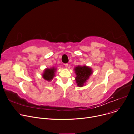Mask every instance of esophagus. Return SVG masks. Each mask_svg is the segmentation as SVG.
Returning <instances> with one entry per match:
<instances>
[{
    "label": "esophagus",
    "instance_id": "obj_1",
    "mask_svg": "<svg viewBox=\"0 0 134 134\" xmlns=\"http://www.w3.org/2000/svg\"><path fill=\"white\" fill-rule=\"evenodd\" d=\"M65 66L67 68V67H68V64H65Z\"/></svg>",
    "mask_w": 134,
    "mask_h": 134
}]
</instances>
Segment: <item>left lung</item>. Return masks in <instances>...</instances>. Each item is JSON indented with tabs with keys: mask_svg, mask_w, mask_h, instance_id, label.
<instances>
[{
	"mask_svg": "<svg viewBox=\"0 0 134 134\" xmlns=\"http://www.w3.org/2000/svg\"><path fill=\"white\" fill-rule=\"evenodd\" d=\"M74 70L76 75L75 80L77 86L79 87L83 86L93 73L92 68L86 66H78L75 68Z\"/></svg>",
	"mask_w": 134,
	"mask_h": 134,
	"instance_id": "1",
	"label": "left lung"
}]
</instances>
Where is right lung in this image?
I'll list each match as a JSON object with an SVG mask.
<instances>
[{
    "instance_id": "right-lung-1",
    "label": "right lung",
    "mask_w": 134,
    "mask_h": 134,
    "mask_svg": "<svg viewBox=\"0 0 134 134\" xmlns=\"http://www.w3.org/2000/svg\"><path fill=\"white\" fill-rule=\"evenodd\" d=\"M55 70L56 68L54 67L46 69L44 70L43 74H42L43 78L48 82L51 81L55 75Z\"/></svg>"
}]
</instances>
